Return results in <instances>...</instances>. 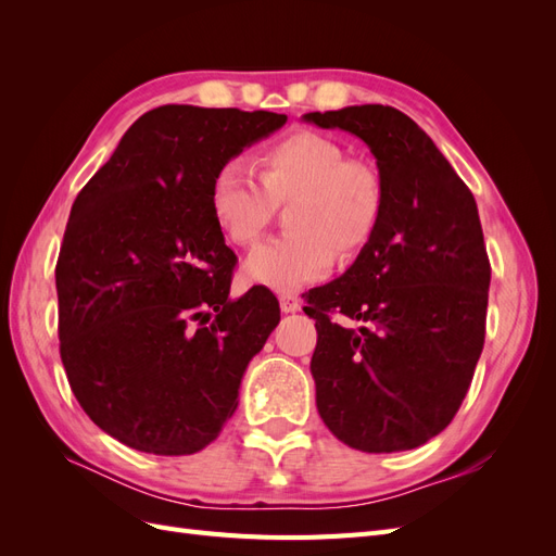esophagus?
<instances>
[{"label": "esophagus", "instance_id": "1", "mask_svg": "<svg viewBox=\"0 0 556 556\" xmlns=\"http://www.w3.org/2000/svg\"><path fill=\"white\" fill-rule=\"evenodd\" d=\"M299 308H301V304H299V296L296 294H292V292H282L280 294V311L282 313H294Z\"/></svg>", "mask_w": 556, "mask_h": 556}]
</instances>
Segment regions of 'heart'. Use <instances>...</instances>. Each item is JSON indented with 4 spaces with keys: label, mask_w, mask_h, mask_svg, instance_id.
I'll return each mask as SVG.
<instances>
[{
    "label": "heart",
    "mask_w": 556,
    "mask_h": 556,
    "mask_svg": "<svg viewBox=\"0 0 556 556\" xmlns=\"http://www.w3.org/2000/svg\"><path fill=\"white\" fill-rule=\"evenodd\" d=\"M260 180L241 160H229L211 180V213L237 245H250L288 204L290 233L268 239L243 264L248 282L292 292L325 278L333 252L350 257L371 239L382 211V185L366 164L317 131H294L257 155Z\"/></svg>",
    "instance_id": "b5f03b06"
}]
</instances>
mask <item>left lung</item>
Returning <instances> with one entry per match:
<instances>
[{
	"label": "left lung",
	"mask_w": 556,
	"mask_h": 556,
	"mask_svg": "<svg viewBox=\"0 0 556 556\" xmlns=\"http://www.w3.org/2000/svg\"><path fill=\"white\" fill-rule=\"evenodd\" d=\"M304 121L355 134L382 185L380 220L357 260L306 294L317 413L355 450L419 447L457 415L484 345L492 268L476 199L427 131L392 106Z\"/></svg>",
	"instance_id": "1"
}]
</instances>
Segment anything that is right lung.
I'll return each instance as SVG.
<instances>
[{
	"label": "right lung",
	"mask_w": 556,
	"mask_h": 556,
	"mask_svg": "<svg viewBox=\"0 0 556 556\" xmlns=\"http://www.w3.org/2000/svg\"><path fill=\"white\" fill-rule=\"evenodd\" d=\"M285 123L153 109L74 201L55 266L60 357L80 408L127 447L176 457L213 443L280 323L271 290L229 296L237 255L208 194L225 162Z\"/></svg>",
	"instance_id": "add662e5"
}]
</instances>
